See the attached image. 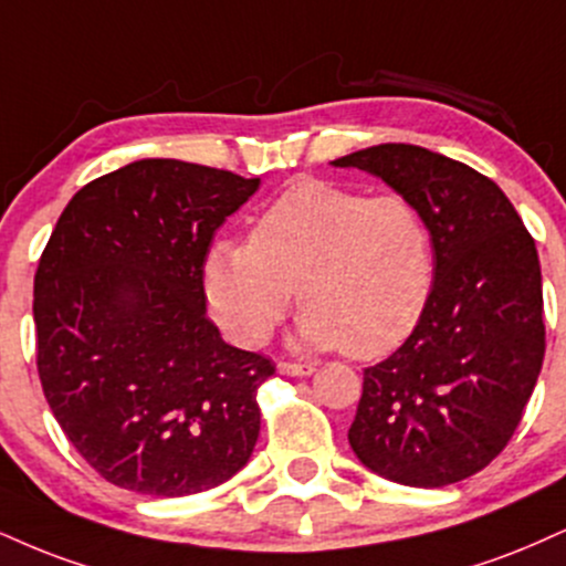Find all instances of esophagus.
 <instances>
[{
	"mask_svg": "<svg viewBox=\"0 0 566 566\" xmlns=\"http://www.w3.org/2000/svg\"><path fill=\"white\" fill-rule=\"evenodd\" d=\"M276 369L279 374H287V377H308V374H313L311 364H292V360H279Z\"/></svg>",
	"mask_w": 566,
	"mask_h": 566,
	"instance_id": "34e87169",
	"label": "esophagus"
}]
</instances>
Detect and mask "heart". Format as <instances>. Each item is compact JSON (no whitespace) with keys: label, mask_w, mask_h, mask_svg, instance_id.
<instances>
[{"label":"heart","mask_w":566,"mask_h":566,"mask_svg":"<svg viewBox=\"0 0 566 566\" xmlns=\"http://www.w3.org/2000/svg\"><path fill=\"white\" fill-rule=\"evenodd\" d=\"M432 284V237L411 202L318 179L292 184L248 242H213L202 261L210 313L242 348L274 335L297 290L301 348L385 356L424 318Z\"/></svg>","instance_id":"heart-1"}]
</instances>
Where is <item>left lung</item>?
<instances>
[{"instance_id":"1","label":"left lung","mask_w":566,"mask_h":566,"mask_svg":"<svg viewBox=\"0 0 566 566\" xmlns=\"http://www.w3.org/2000/svg\"><path fill=\"white\" fill-rule=\"evenodd\" d=\"M390 184L424 218L434 284L413 335L364 369L348 440L360 464L411 488L485 469L512 440L546 353L541 261L509 197L417 145L335 160Z\"/></svg>"}]
</instances>
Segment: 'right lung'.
Listing matches in <instances>:
<instances>
[{"label":"right lung","instance_id":"1","mask_svg":"<svg viewBox=\"0 0 566 566\" xmlns=\"http://www.w3.org/2000/svg\"><path fill=\"white\" fill-rule=\"evenodd\" d=\"M261 179L136 160L67 202L33 276L36 369L65 438L142 495L202 493L248 464L271 358L206 313L202 261Z\"/></svg>","mask_w":566,"mask_h":566}]
</instances>
